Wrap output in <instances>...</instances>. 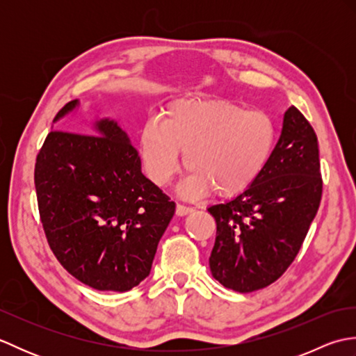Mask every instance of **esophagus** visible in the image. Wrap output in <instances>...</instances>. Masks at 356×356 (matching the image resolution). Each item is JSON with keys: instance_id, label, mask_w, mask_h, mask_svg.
<instances>
[{"instance_id": "esophagus-1", "label": "esophagus", "mask_w": 356, "mask_h": 356, "mask_svg": "<svg viewBox=\"0 0 356 356\" xmlns=\"http://www.w3.org/2000/svg\"><path fill=\"white\" fill-rule=\"evenodd\" d=\"M193 211L194 209L191 207H185V205H182V203H177V205H176V214L179 217H184L186 214H190V213H193Z\"/></svg>"}]
</instances>
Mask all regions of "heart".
Returning a JSON list of instances; mask_svg holds the SVG:
<instances>
[{
  "instance_id": "1",
  "label": "heart",
  "mask_w": 356,
  "mask_h": 356,
  "mask_svg": "<svg viewBox=\"0 0 356 356\" xmlns=\"http://www.w3.org/2000/svg\"><path fill=\"white\" fill-rule=\"evenodd\" d=\"M277 128L266 113L216 97L179 99L139 134V153L148 177L165 186L176 176L182 154L190 170L185 191L234 199L266 170L275 149Z\"/></svg>"
}]
</instances>
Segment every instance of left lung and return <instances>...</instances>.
Masks as SVG:
<instances>
[{
    "label": "left lung",
    "instance_id": "left-lung-1",
    "mask_svg": "<svg viewBox=\"0 0 356 356\" xmlns=\"http://www.w3.org/2000/svg\"><path fill=\"white\" fill-rule=\"evenodd\" d=\"M321 193L318 140L292 105L261 177L243 194L208 208L217 225L213 277L241 293L274 283L303 245Z\"/></svg>",
    "mask_w": 356,
    "mask_h": 356
}]
</instances>
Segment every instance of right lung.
Segmentation results:
<instances>
[{
    "mask_svg": "<svg viewBox=\"0 0 356 356\" xmlns=\"http://www.w3.org/2000/svg\"><path fill=\"white\" fill-rule=\"evenodd\" d=\"M79 105L70 101L53 122ZM93 134L53 130L35 165L41 223L58 261L97 291L125 292L149 275L176 211L140 171V157L111 119Z\"/></svg>",
    "mask_w": 356,
    "mask_h": 356,
    "instance_id": "add662e5",
    "label": "right lung"
}]
</instances>
